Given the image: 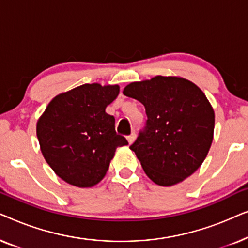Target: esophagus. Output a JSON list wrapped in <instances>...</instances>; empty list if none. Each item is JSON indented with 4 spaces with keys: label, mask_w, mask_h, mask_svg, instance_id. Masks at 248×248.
Instances as JSON below:
<instances>
[{
    "label": "esophagus",
    "mask_w": 248,
    "mask_h": 248,
    "mask_svg": "<svg viewBox=\"0 0 248 248\" xmlns=\"http://www.w3.org/2000/svg\"><path fill=\"white\" fill-rule=\"evenodd\" d=\"M135 138H137V134H135V132H132V133L128 135L127 137V141H128V143H133L134 142V140H135Z\"/></svg>",
    "instance_id": "esophagus-1"
}]
</instances>
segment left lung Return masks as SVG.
I'll list each match as a JSON object with an SVG mask.
<instances>
[{
	"label": "left lung",
	"mask_w": 248,
	"mask_h": 248,
	"mask_svg": "<svg viewBox=\"0 0 248 248\" xmlns=\"http://www.w3.org/2000/svg\"><path fill=\"white\" fill-rule=\"evenodd\" d=\"M125 96L143 104L144 127L130 145L148 177L171 186L191 176L208 155L215 130V111L191 81L155 77L125 87Z\"/></svg>",
	"instance_id": "obj_1"
}]
</instances>
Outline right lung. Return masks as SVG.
I'll return each instance as SVG.
<instances>
[{
  "instance_id": "1",
  "label": "right lung",
  "mask_w": 248,
  "mask_h": 248,
  "mask_svg": "<svg viewBox=\"0 0 248 248\" xmlns=\"http://www.w3.org/2000/svg\"><path fill=\"white\" fill-rule=\"evenodd\" d=\"M118 86L82 84L50 101L37 123L44 158L55 174L78 187H91L106 175L117 147L128 144L105 109Z\"/></svg>"
}]
</instances>
